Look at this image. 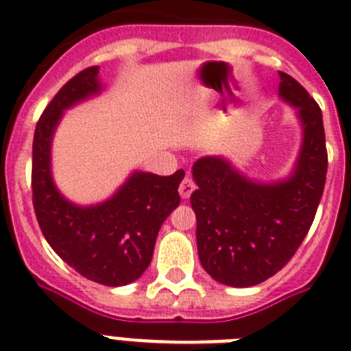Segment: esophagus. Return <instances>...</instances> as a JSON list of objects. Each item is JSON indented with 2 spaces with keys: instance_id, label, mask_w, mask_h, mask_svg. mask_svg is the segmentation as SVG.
<instances>
[{
  "instance_id": "34e87169",
  "label": "esophagus",
  "mask_w": 351,
  "mask_h": 351,
  "mask_svg": "<svg viewBox=\"0 0 351 351\" xmlns=\"http://www.w3.org/2000/svg\"><path fill=\"white\" fill-rule=\"evenodd\" d=\"M178 191H180L182 198H189V197H191V193L195 191V182H193L189 176H186V178L180 182V187H178Z\"/></svg>"
}]
</instances>
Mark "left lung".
<instances>
[{"label": "left lung", "instance_id": "obj_1", "mask_svg": "<svg viewBox=\"0 0 351 351\" xmlns=\"http://www.w3.org/2000/svg\"><path fill=\"white\" fill-rule=\"evenodd\" d=\"M278 98L293 107L302 131L288 175L256 180L228 156H202L191 171L198 258L217 282L233 288L264 282L288 264L310 231L324 191L328 156L321 109L284 73Z\"/></svg>", "mask_w": 351, "mask_h": 351}]
</instances>
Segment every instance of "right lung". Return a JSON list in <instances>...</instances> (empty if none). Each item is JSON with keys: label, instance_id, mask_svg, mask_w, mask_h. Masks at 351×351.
I'll list each match as a JSON object with an SVG mask.
<instances>
[{"label": "right lung", "instance_id": "obj_1", "mask_svg": "<svg viewBox=\"0 0 351 351\" xmlns=\"http://www.w3.org/2000/svg\"><path fill=\"white\" fill-rule=\"evenodd\" d=\"M104 90L100 67H89L69 80L47 106L32 143V202L41 233L62 261L89 280L125 286L151 264L156 234L180 204L184 171L160 176L134 169L104 202L69 200L52 176V140L65 111Z\"/></svg>", "mask_w": 351, "mask_h": 351}]
</instances>
